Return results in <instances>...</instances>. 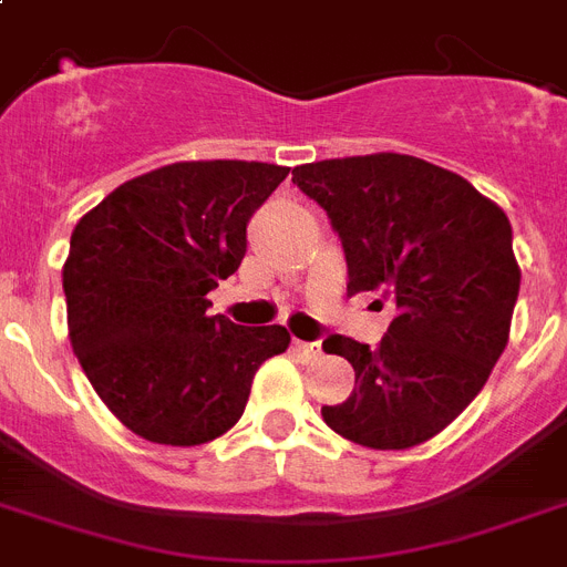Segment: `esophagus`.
<instances>
[{"label":"esophagus","instance_id":"esophagus-1","mask_svg":"<svg viewBox=\"0 0 567 567\" xmlns=\"http://www.w3.org/2000/svg\"><path fill=\"white\" fill-rule=\"evenodd\" d=\"M292 348L298 350V357L307 359V362H312V359L321 357V344H318V341H301V339H295V341H292Z\"/></svg>","mask_w":567,"mask_h":567}]
</instances>
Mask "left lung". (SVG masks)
<instances>
[{
  "label": "left lung",
  "instance_id": "left-lung-1",
  "mask_svg": "<svg viewBox=\"0 0 567 567\" xmlns=\"http://www.w3.org/2000/svg\"><path fill=\"white\" fill-rule=\"evenodd\" d=\"M292 182L339 231L348 292L379 289L396 310L377 348L324 341L353 364L357 388L321 417L368 449L432 441L507 348L522 284L507 214L457 173L400 153L324 158Z\"/></svg>",
  "mask_w": 567,
  "mask_h": 567
}]
</instances>
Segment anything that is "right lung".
Here are the masks:
<instances>
[{"instance_id": "obj_1", "label": "right lung", "mask_w": 567, "mask_h": 567, "mask_svg": "<svg viewBox=\"0 0 567 567\" xmlns=\"http://www.w3.org/2000/svg\"><path fill=\"white\" fill-rule=\"evenodd\" d=\"M289 167L176 162L124 182L78 219L63 264L69 339L97 396L138 437L199 446L226 434L287 327L208 316L237 272L246 223Z\"/></svg>"}]
</instances>
